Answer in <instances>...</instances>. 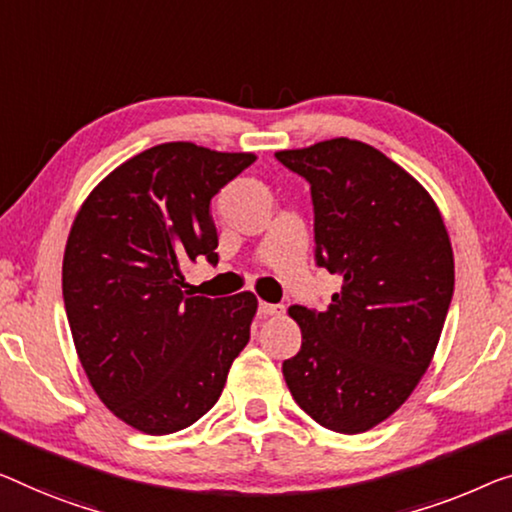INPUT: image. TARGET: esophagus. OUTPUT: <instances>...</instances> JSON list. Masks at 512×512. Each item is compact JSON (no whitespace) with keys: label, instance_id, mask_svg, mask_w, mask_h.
<instances>
[{"label":"esophagus","instance_id":"esophagus-1","mask_svg":"<svg viewBox=\"0 0 512 512\" xmlns=\"http://www.w3.org/2000/svg\"><path fill=\"white\" fill-rule=\"evenodd\" d=\"M257 312H259V315H262V317H273V315H280V312H282V305L259 301V305H257Z\"/></svg>","mask_w":512,"mask_h":512}]
</instances>
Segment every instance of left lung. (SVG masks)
Wrapping results in <instances>:
<instances>
[{"instance_id":"1","label":"left lung","mask_w":512,"mask_h":512,"mask_svg":"<svg viewBox=\"0 0 512 512\" xmlns=\"http://www.w3.org/2000/svg\"><path fill=\"white\" fill-rule=\"evenodd\" d=\"M276 158L310 183L315 264L342 278L324 312L289 308L303 340L282 375L319 425L365 432L409 398L437 349L455 287L446 225L370 144L335 137Z\"/></svg>"}]
</instances>
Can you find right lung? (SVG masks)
I'll use <instances>...</instances> for the list:
<instances>
[{"label":"right lung","instance_id":"1","mask_svg":"<svg viewBox=\"0 0 512 512\" xmlns=\"http://www.w3.org/2000/svg\"><path fill=\"white\" fill-rule=\"evenodd\" d=\"M255 160L158 144L108 174L75 216L61 269L73 342L98 398L135 430L200 421L248 345L255 296H193L183 266L218 264L211 200Z\"/></svg>","mask_w":512,"mask_h":512}]
</instances>
